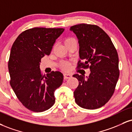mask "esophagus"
Masks as SVG:
<instances>
[{"label": "esophagus", "instance_id": "34e87169", "mask_svg": "<svg viewBox=\"0 0 132 132\" xmlns=\"http://www.w3.org/2000/svg\"><path fill=\"white\" fill-rule=\"evenodd\" d=\"M72 77V75L70 74H64V80H67L68 79H69L71 78V77Z\"/></svg>", "mask_w": 132, "mask_h": 132}]
</instances>
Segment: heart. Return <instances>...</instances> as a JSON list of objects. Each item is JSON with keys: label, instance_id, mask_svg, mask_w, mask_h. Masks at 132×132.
I'll return each instance as SVG.
<instances>
[{"label": "heart", "instance_id": "b5f03b06", "mask_svg": "<svg viewBox=\"0 0 132 132\" xmlns=\"http://www.w3.org/2000/svg\"><path fill=\"white\" fill-rule=\"evenodd\" d=\"M76 42H77V40H76L75 38L72 37H67L64 40V44L66 46H68L71 44ZM61 68L63 70L67 71L70 68V64L69 63H68V62H63L61 64Z\"/></svg>", "mask_w": 132, "mask_h": 132}]
</instances>
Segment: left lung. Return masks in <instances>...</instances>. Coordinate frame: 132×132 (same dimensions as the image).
I'll return each instance as SVG.
<instances>
[{
  "label": "left lung",
  "instance_id": "obj_1",
  "mask_svg": "<svg viewBox=\"0 0 132 132\" xmlns=\"http://www.w3.org/2000/svg\"><path fill=\"white\" fill-rule=\"evenodd\" d=\"M70 28L80 47L77 68L90 69L87 79L83 74L73 75L79 81L74 92L76 103L85 109L100 108L111 98L119 77L117 50L108 35L96 25L82 23Z\"/></svg>",
  "mask_w": 132,
  "mask_h": 132
}]
</instances>
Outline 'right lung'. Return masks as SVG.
<instances>
[{"mask_svg": "<svg viewBox=\"0 0 132 132\" xmlns=\"http://www.w3.org/2000/svg\"><path fill=\"white\" fill-rule=\"evenodd\" d=\"M63 28H33L18 36L9 60L11 87L22 104L33 112H43L55 102L54 92L61 85L63 75L52 71L43 75L41 59L52 52Z\"/></svg>", "mask_w": 132, "mask_h": 132, "instance_id": "right-lung-1", "label": "right lung"}]
</instances>
